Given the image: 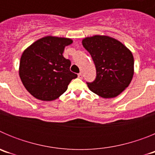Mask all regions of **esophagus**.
I'll return each instance as SVG.
<instances>
[{
  "label": "esophagus",
  "instance_id": "obj_1",
  "mask_svg": "<svg viewBox=\"0 0 155 155\" xmlns=\"http://www.w3.org/2000/svg\"><path fill=\"white\" fill-rule=\"evenodd\" d=\"M78 78H80V79L83 78V75H82L81 73H79L78 74Z\"/></svg>",
  "mask_w": 155,
  "mask_h": 155
}]
</instances>
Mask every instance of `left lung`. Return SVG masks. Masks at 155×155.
<instances>
[{
  "label": "left lung",
  "mask_w": 155,
  "mask_h": 155,
  "mask_svg": "<svg viewBox=\"0 0 155 155\" xmlns=\"http://www.w3.org/2000/svg\"><path fill=\"white\" fill-rule=\"evenodd\" d=\"M82 44L91 54L96 68L95 79L87 82L89 89L105 98L119 95L133 78L132 53L120 41L105 35L87 37Z\"/></svg>",
  "instance_id": "1"
}]
</instances>
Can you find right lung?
I'll return each instance as SVG.
<instances>
[{
	"label": "right lung",
	"mask_w": 155,
	"mask_h": 155,
	"mask_svg": "<svg viewBox=\"0 0 155 155\" xmlns=\"http://www.w3.org/2000/svg\"><path fill=\"white\" fill-rule=\"evenodd\" d=\"M72 42L68 38L46 36L23 52L19 76L25 87L35 98L42 101L56 99L78 77L70 71L71 61L63 56L65 46Z\"/></svg>",
	"instance_id": "add662e5"
}]
</instances>
